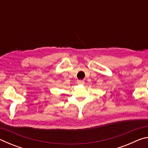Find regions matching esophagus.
I'll use <instances>...</instances> for the list:
<instances>
[{
    "label": "esophagus",
    "instance_id": "esophagus-1",
    "mask_svg": "<svg viewBox=\"0 0 148 148\" xmlns=\"http://www.w3.org/2000/svg\"><path fill=\"white\" fill-rule=\"evenodd\" d=\"M77 84L78 85H84L85 84V82H84V80L79 79L77 81Z\"/></svg>",
    "mask_w": 148,
    "mask_h": 148
}]
</instances>
